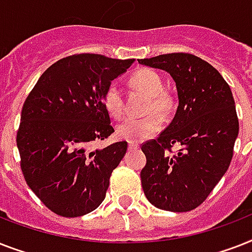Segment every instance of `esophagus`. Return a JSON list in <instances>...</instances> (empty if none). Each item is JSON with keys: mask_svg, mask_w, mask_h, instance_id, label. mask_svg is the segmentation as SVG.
<instances>
[{"mask_svg": "<svg viewBox=\"0 0 252 252\" xmlns=\"http://www.w3.org/2000/svg\"><path fill=\"white\" fill-rule=\"evenodd\" d=\"M139 148V144L135 142H128V150L130 151H134V150H138Z\"/></svg>", "mask_w": 252, "mask_h": 252, "instance_id": "1", "label": "esophagus"}]
</instances>
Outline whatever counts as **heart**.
Wrapping results in <instances>:
<instances>
[{"label":"heart","instance_id":"heart-1","mask_svg":"<svg viewBox=\"0 0 252 252\" xmlns=\"http://www.w3.org/2000/svg\"><path fill=\"white\" fill-rule=\"evenodd\" d=\"M128 83L134 90L148 96L143 118H127L117 126L118 138L128 142H142L144 139L156 135L161 130V120L157 116H166L172 110L173 98L164 90V83L158 72L151 69H140L130 76ZM104 106L110 116L120 118L124 113V100L120 88L110 84L104 92ZM157 114L155 115L154 113Z\"/></svg>","mask_w":252,"mask_h":252}]
</instances>
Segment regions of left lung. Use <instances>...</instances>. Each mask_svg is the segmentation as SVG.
Instances as JSON below:
<instances>
[{"label": "left lung", "mask_w": 252, "mask_h": 252, "mask_svg": "<svg viewBox=\"0 0 252 252\" xmlns=\"http://www.w3.org/2000/svg\"><path fill=\"white\" fill-rule=\"evenodd\" d=\"M169 72L176 82L178 108L158 139L142 146L147 158L140 172L152 206L187 212L200 206L228 170L238 136V117L229 84L212 65L189 53L139 60ZM178 144L180 151L171 152Z\"/></svg>", "instance_id": "8db88e82"}]
</instances>
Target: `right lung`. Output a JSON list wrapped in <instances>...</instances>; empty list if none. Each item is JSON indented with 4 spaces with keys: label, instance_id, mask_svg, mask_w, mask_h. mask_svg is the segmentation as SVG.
<instances>
[{
    "label": "right lung",
    "instance_id": "obj_1",
    "mask_svg": "<svg viewBox=\"0 0 252 252\" xmlns=\"http://www.w3.org/2000/svg\"><path fill=\"white\" fill-rule=\"evenodd\" d=\"M134 60L74 54L48 67L22 108L17 146L24 180L52 212L79 217L105 199L127 142L92 150L114 132L104 92Z\"/></svg>",
    "mask_w": 252,
    "mask_h": 252
}]
</instances>
